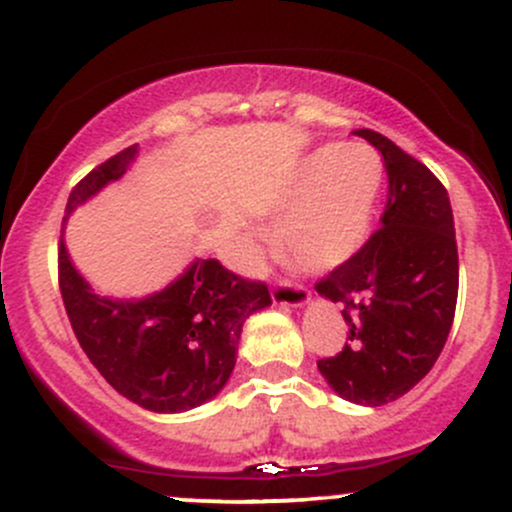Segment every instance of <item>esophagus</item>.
I'll use <instances>...</instances> for the list:
<instances>
[{
  "label": "esophagus",
  "mask_w": 512,
  "mask_h": 512,
  "mask_svg": "<svg viewBox=\"0 0 512 512\" xmlns=\"http://www.w3.org/2000/svg\"><path fill=\"white\" fill-rule=\"evenodd\" d=\"M272 301L277 303V306L303 308V306H308V303H311V294H308L303 286L279 282V284H274V289H272Z\"/></svg>",
  "instance_id": "esophagus-1"
}]
</instances>
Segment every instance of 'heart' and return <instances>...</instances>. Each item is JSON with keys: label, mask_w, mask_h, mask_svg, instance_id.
Segmentation results:
<instances>
[{"label": "heart", "mask_w": 512, "mask_h": 512, "mask_svg": "<svg viewBox=\"0 0 512 512\" xmlns=\"http://www.w3.org/2000/svg\"><path fill=\"white\" fill-rule=\"evenodd\" d=\"M384 187V162L369 145H320L274 204L286 211L279 243L299 265L333 272L352 260L372 233Z\"/></svg>", "instance_id": "b5f03b06"}]
</instances>
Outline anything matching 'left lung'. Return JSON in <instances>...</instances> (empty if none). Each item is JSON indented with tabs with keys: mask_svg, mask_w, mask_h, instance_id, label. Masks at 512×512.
Instances as JSON below:
<instances>
[{
	"mask_svg": "<svg viewBox=\"0 0 512 512\" xmlns=\"http://www.w3.org/2000/svg\"><path fill=\"white\" fill-rule=\"evenodd\" d=\"M389 174L381 226L347 265L316 284L340 303L350 345L318 372L345 401L384 406L430 372L457 308L459 257L447 189L423 162L381 133L359 128Z\"/></svg>",
	"mask_w": 512,
	"mask_h": 512,
	"instance_id": "8db88e82",
	"label": "left lung"
}]
</instances>
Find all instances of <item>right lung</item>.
Instances as JSON below:
<instances>
[{"label":"right lung","mask_w":512,"mask_h":512,"mask_svg":"<svg viewBox=\"0 0 512 512\" xmlns=\"http://www.w3.org/2000/svg\"><path fill=\"white\" fill-rule=\"evenodd\" d=\"M121 150L70 192L67 218L136 162ZM60 291L84 355L123 398L153 413H184L228 384L240 333L252 313L272 306L267 286L247 282L216 260H192L165 289L140 299L104 296L77 272L60 238Z\"/></svg>","instance_id":"add662e5"}]
</instances>
